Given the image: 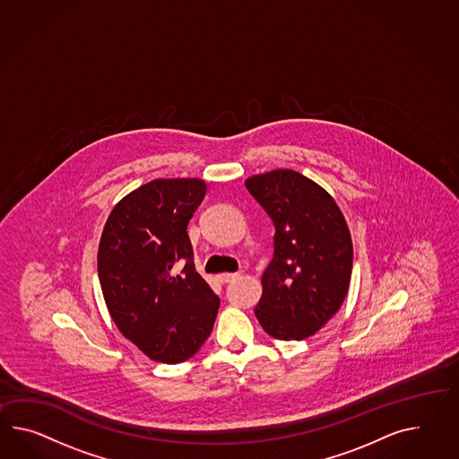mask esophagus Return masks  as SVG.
Masks as SVG:
<instances>
[{
	"label": "esophagus",
	"mask_w": 459,
	"mask_h": 459,
	"mask_svg": "<svg viewBox=\"0 0 459 459\" xmlns=\"http://www.w3.org/2000/svg\"><path fill=\"white\" fill-rule=\"evenodd\" d=\"M237 277H238V273H234V272H225L222 275H219V279H221V281H224V283L234 281Z\"/></svg>",
	"instance_id": "obj_1"
}]
</instances>
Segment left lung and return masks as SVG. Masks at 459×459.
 Listing matches in <instances>:
<instances>
[{
	"label": "left lung",
	"mask_w": 459,
	"mask_h": 459,
	"mask_svg": "<svg viewBox=\"0 0 459 459\" xmlns=\"http://www.w3.org/2000/svg\"><path fill=\"white\" fill-rule=\"evenodd\" d=\"M246 187L275 225L258 324L285 342L315 335L347 297L353 267L347 221L324 187L290 169L252 176Z\"/></svg>",
	"instance_id": "obj_1"
}]
</instances>
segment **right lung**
I'll return each mask as SVG.
<instances>
[{
    "mask_svg": "<svg viewBox=\"0 0 459 459\" xmlns=\"http://www.w3.org/2000/svg\"><path fill=\"white\" fill-rule=\"evenodd\" d=\"M201 179H156L117 202L102 230L98 275L119 332L144 355L180 363L212 332L221 300L194 265L187 225Z\"/></svg>",
    "mask_w": 459,
    "mask_h": 459,
    "instance_id": "add662e5",
    "label": "right lung"
}]
</instances>
